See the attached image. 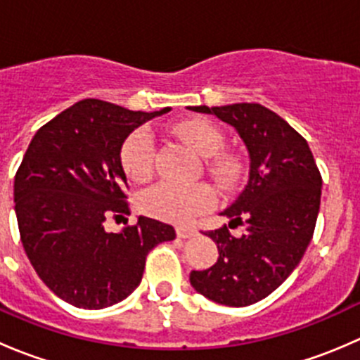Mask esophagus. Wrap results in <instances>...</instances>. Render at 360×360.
<instances>
[{
	"label": "esophagus",
	"mask_w": 360,
	"mask_h": 360,
	"mask_svg": "<svg viewBox=\"0 0 360 360\" xmlns=\"http://www.w3.org/2000/svg\"><path fill=\"white\" fill-rule=\"evenodd\" d=\"M176 233H177V237H179V238H191V237H195L198 231L195 230V228H191V226H177Z\"/></svg>",
	"instance_id": "1"
}]
</instances>
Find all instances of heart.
Returning <instances> with one entry per match:
<instances>
[{"mask_svg":"<svg viewBox=\"0 0 360 360\" xmlns=\"http://www.w3.org/2000/svg\"><path fill=\"white\" fill-rule=\"evenodd\" d=\"M181 139L210 158L209 169L217 179L230 181L237 174V163L228 155H216L223 146V134L216 125L203 120H190L176 127ZM157 144L150 130L139 129L130 134L120 150V162L127 176L144 183L155 172ZM216 205V191L205 183L176 184L158 183L139 195V209L151 217L170 223H190Z\"/></svg>","mask_w":360,"mask_h":360,"instance_id":"1","label":"heart"}]
</instances>
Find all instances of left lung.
Instances as JSON below:
<instances>
[{
  "mask_svg": "<svg viewBox=\"0 0 360 360\" xmlns=\"http://www.w3.org/2000/svg\"><path fill=\"white\" fill-rule=\"evenodd\" d=\"M237 129L249 151V181L223 212L230 227L246 228L233 238L224 224L205 231L219 257L207 270L190 274L198 292L228 307H248L271 294L300 264L314 237L321 207L322 176L308 143L284 118L256 103L207 108Z\"/></svg>",
  "mask_w": 360,
  "mask_h": 360,
  "instance_id": "8db88e82",
  "label": "left lung"
}]
</instances>
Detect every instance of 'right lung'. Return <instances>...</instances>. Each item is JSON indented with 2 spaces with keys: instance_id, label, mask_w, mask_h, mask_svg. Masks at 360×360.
Listing matches in <instances>:
<instances>
[{
  "instance_id": "1",
  "label": "right lung",
  "mask_w": 360,
  "mask_h": 360,
  "mask_svg": "<svg viewBox=\"0 0 360 360\" xmlns=\"http://www.w3.org/2000/svg\"><path fill=\"white\" fill-rule=\"evenodd\" d=\"M167 111L83 99L32 137L13 184L17 223L32 268L60 300L86 310L125 300L150 250L176 238L170 224L144 216L122 233L104 230L108 217L130 214L123 141Z\"/></svg>"
}]
</instances>
